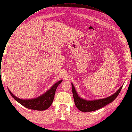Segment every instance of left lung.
I'll list each match as a JSON object with an SVG mask.
<instances>
[{
  "label": "left lung",
  "instance_id": "8db88e82",
  "mask_svg": "<svg viewBox=\"0 0 132 132\" xmlns=\"http://www.w3.org/2000/svg\"><path fill=\"white\" fill-rule=\"evenodd\" d=\"M122 87L123 85L113 95L105 98L93 100H88L83 99L78 96L73 85L71 83L72 92L75 104L78 109L82 112H91L96 111L113 101L118 96L119 93L122 88Z\"/></svg>",
  "mask_w": 132,
  "mask_h": 132
}]
</instances>
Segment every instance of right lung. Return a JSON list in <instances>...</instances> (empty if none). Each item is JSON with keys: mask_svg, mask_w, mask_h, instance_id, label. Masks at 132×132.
Segmentation results:
<instances>
[{"mask_svg": "<svg viewBox=\"0 0 132 132\" xmlns=\"http://www.w3.org/2000/svg\"><path fill=\"white\" fill-rule=\"evenodd\" d=\"M62 82V80H61L56 82L43 95L37 98L30 99H22L19 98L13 95L8 88V89L13 98L24 107L31 110L43 111L47 109L51 105L54 100L56 88Z\"/></svg>", "mask_w": 132, "mask_h": 132, "instance_id": "add662e5", "label": "right lung"}]
</instances>
